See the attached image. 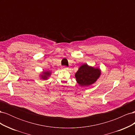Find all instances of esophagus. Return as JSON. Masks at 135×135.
Segmentation results:
<instances>
[{
	"instance_id": "34e87169",
	"label": "esophagus",
	"mask_w": 135,
	"mask_h": 135,
	"mask_svg": "<svg viewBox=\"0 0 135 135\" xmlns=\"http://www.w3.org/2000/svg\"><path fill=\"white\" fill-rule=\"evenodd\" d=\"M63 69H64V70H68V68L64 66V67H63Z\"/></svg>"
}]
</instances>
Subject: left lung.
I'll return each instance as SVG.
<instances>
[{
	"label": "left lung",
	"instance_id": "8db88e82",
	"mask_svg": "<svg viewBox=\"0 0 135 135\" xmlns=\"http://www.w3.org/2000/svg\"><path fill=\"white\" fill-rule=\"evenodd\" d=\"M101 71L99 69L89 66L87 64H83L75 73L77 83L80 86H88L94 83L100 77Z\"/></svg>",
	"mask_w": 135,
	"mask_h": 135
}]
</instances>
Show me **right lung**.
Segmentation results:
<instances>
[{
    "mask_svg": "<svg viewBox=\"0 0 135 135\" xmlns=\"http://www.w3.org/2000/svg\"><path fill=\"white\" fill-rule=\"evenodd\" d=\"M51 75V73L50 72H46V71H44V73H43V74H42V75H40V76H41V78H42V79H48V76H50V75Z\"/></svg>",
    "mask_w": 135,
    "mask_h": 135,
    "instance_id": "right-lung-1",
    "label": "right lung"
}]
</instances>
